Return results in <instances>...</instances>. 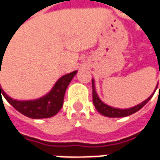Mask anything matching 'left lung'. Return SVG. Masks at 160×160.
<instances>
[{"instance_id": "1", "label": "left lung", "mask_w": 160, "mask_h": 160, "mask_svg": "<svg viewBox=\"0 0 160 160\" xmlns=\"http://www.w3.org/2000/svg\"><path fill=\"white\" fill-rule=\"evenodd\" d=\"M158 87V85H157ZM157 87L155 88V90L153 92L152 96L150 97H148L146 100H144L143 102H142L139 104L135 105L134 107L128 108V109H119V108H114L112 106H109L107 104H105L104 102L101 101V99L99 98L98 95H97V91H96V87H95V80L92 79V89H93V102L94 105L99 112L101 113L103 116H106L109 118H122V117H127L129 116L133 113L138 112L139 110H141L142 108L145 105L147 102L150 101V99L153 97L155 91L157 89ZM160 89V85H159Z\"/></svg>"}]
</instances>
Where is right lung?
Returning a JSON list of instances; mask_svg holds the SVG:
<instances>
[{
	"mask_svg": "<svg viewBox=\"0 0 160 160\" xmlns=\"http://www.w3.org/2000/svg\"><path fill=\"white\" fill-rule=\"evenodd\" d=\"M1 63H2V59ZM77 73L74 71L62 76L56 82L52 89L44 97L35 100L19 101L9 97L3 91L0 85V95H2L13 107L20 113L31 118H45L55 116L61 110L63 104V97L67 87Z\"/></svg>",
	"mask_w": 160,
	"mask_h": 160,
	"instance_id": "add662e5",
	"label": "right lung"
}]
</instances>
